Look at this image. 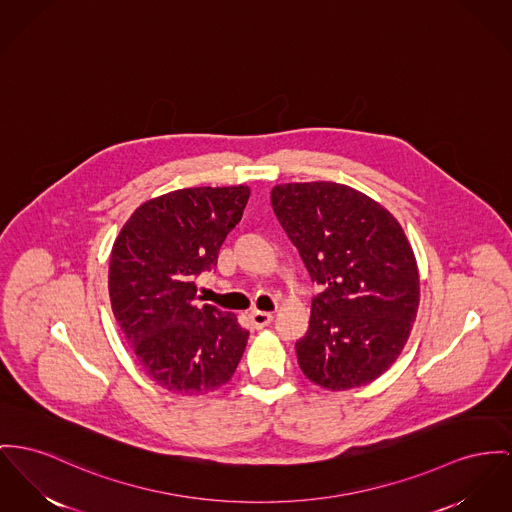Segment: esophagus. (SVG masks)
<instances>
[{
	"mask_svg": "<svg viewBox=\"0 0 512 512\" xmlns=\"http://www.w3.org/2000/svg\"><path fill=\"white\" fill-rule=\"evenodd\" d=\"M272 320V312H262V310H252V312H250V322H252V326H254L256 330L270 326Z\"/></svg>",
	"mask_w": 512,
	"mask_h": 512,
	"instance_id": "34e87169",
	"label": "esophagus"
}]
</instances>
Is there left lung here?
Instances as JSON below:
<instances>
[{"mask_svg":"<svg viewBox=\"0 0 512 512\" xmlns=\"http://www.w3.org/2000/svg\"><path fill=\"white\" fill-rule=\"evenodd\" d=\"M273 213L299 248L312 281L299 367L340 392L386 373L402 353L419 307V272L396 217L338 182H293L272 190Z\"/></svg>","mask_w":512,"mask_h":512,"instance_id":"1","label":"left lung"}]
</instances>
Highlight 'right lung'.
<instances>
[{
  "label": "right lung",
  "mask_w": 512,
  "mask_h": 512,
  "mask_svg": "<svg viewBox=\"0 0 512 512\" xmlns=\"http://www.w3.org/2000/svg\"><path fill=\"white\" fill-rule=\"evenodd\" d=\"M248 186L184 188L139 205L114 240L108 293L137 363L159 386L202 396L227 384L248 332L233 312L200 308L196 277L217 266Z\"/></svg>",
  "instance_id": "right-lung-1"
}]
</instances>
